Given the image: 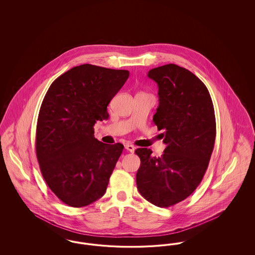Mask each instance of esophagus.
<instances>
[{"mask_svg":"<svg viewBox=\"0 0 255 255\" xmlns=\"http://www.w3.org/2000/svg\"><path fill=\"white\" fill-rule=\"evenodd\" d=\"M125 149H126L127 151L131 152V153H133V152H134V150H135V147L132 145V144H126V145H125Z\"/></svg>","mask_w":255,"mask_h":255,"instance_id":"obj_1","label":"esophagus"}]
</instances>
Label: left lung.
I'll use <instances>...</instances> for the list:
<instances>
[{
  "mask_svg": "<svg viewBox=\"0 0 255 255\" xmlns=\"http://www.w3.org/2000/svg\"><path fill=\"white\" fill-rule=\"evenodd\" d=\"M147 76L158 84L153 122L164 131L166 148L158 158L150 149L135 150L136 186L151 204L168 207L185 200L204 178L216 136L214 108L206 85L184 68L168 64Z\"/></svg>",
  "mask_w": 255,
  "mask_h": 255,
  "instance_id": "8db88e82",
  "label": "left lung"
}]
</instances>
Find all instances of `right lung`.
<instances>
[{"label": "right lung", "instance_id": "1", "mask_svg": "<svg viewBox=\"0 0 255 255\" xmlns=\"http://www.w3.org/2000/svg\"><path fill=\"white\" fill-rule=\"evenodd\" d=\"M128 77L125 70L84 64L56 78L44 97L37 159L50 190L68 206L91 205L106 192L124 146L97 140L94 125L109 118L107 106Z\"/></svg>", "mask_w": 255, "mask_h": 255}]
</instances>
